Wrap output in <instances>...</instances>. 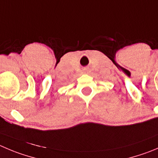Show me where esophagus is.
I'll list each match as a JSON object with an SVG mask.
<instances>
[{
    "label": "esophagus",
    "instance_id": "34e87169",
    "mask_svg": "<svg viewBox=\"0 0 158 158\" xmlns=\"http://www.w3.org/2000/svg\"><path fill=\"white\" fill-rule=\"evenodd\" d=\"M88 70H87V69H85V70H83V73H88Z\"/></svg>",
    "mask_w": 158,
    "mask_h": 158
}]
</instances>
